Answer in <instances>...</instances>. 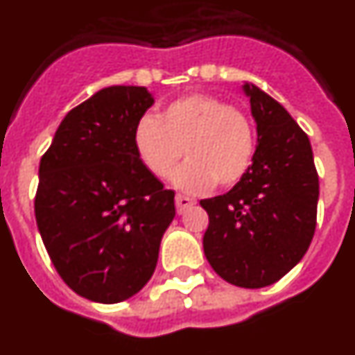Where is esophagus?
<instances>
[{
	"instance_id": "34e87169",
	"label": "esophagus",
	"mask_w": 355,
	"mask_h": 355,
	"mask_svg": "<svg viewBox=\"0 0 355 355\" xmlns=\"http://www.w3.org/2000/svg\"><path fill=\"white\" fill-rule=\"evenodd\" d=\"M175 204H177V213L182 214L186 213L191 205H195V200L193 198H189V196H184V195H177V198H175Z\"/></svg>"
}]
</instances>
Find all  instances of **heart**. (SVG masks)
Masks as SVG:
<instances>
[{
  "label": "heart",
  "mask_w": 355,
  "mask_h": 355,
  "mask_svg": "<svg viewBox=\"0 0 355 355\" xmlns=\"http://www.w3.org/2000/svg\"><path fill=\"white\" fill-rule=\"evenodd\" d=\"M137 157L157 178H168L180 157L187 162L175 173L186 191L236 186L254 160L256 133L243 110L205 94L184 95L164 106L157 117H144L135 128Z\"/></svg>",
  "instance_id": "b5f03b06"
}]
</instances>
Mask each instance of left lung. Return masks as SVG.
<instances>
[{"label":"left lung","mask_w":355,"mask_h":355,"mask_svg":"<svg viewBox=\"0 0 355 355\" xmlns=\"http://www.w3.org/2000/svg\"><path fill=\"white\" fill-rule=\"evenodd\" d=\"M258 148L245 177L225 195L200 200L209 214L204 252L227 284H276L305 256L315 231L320 178L309 137L287 110L245 85Z\"/></svg>","instance_id":"1"}]
</instances>
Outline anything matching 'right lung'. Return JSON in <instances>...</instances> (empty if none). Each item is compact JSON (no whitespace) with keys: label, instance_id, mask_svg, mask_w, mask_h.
<instances>
[{"label":"right lung","instance_id":"right-lung-1","mask_svg":"<svg viewBox=\"0 0 355 355\" xmlns=\"http://www.w3.org/2000/svg\"><path fill=\"white\" fill-rule=\"evenodd\" d=\"M151 104L144 86L104 88L67 113L41 157L37 229L62 282L92 302L139 293L175 218V191L142 166L133 146Z\"/></svg>","mask_w":355,"mask_h":355}]
</instances>
